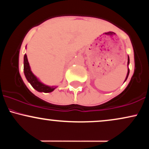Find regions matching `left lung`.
Wrapping results in <instances>:
<instances>
[{
    "mask_svg": "<svg viewBox=\"0 0 149 149\" xmlns=\"http://www.w3.org/2000/svg\"><path fill=\"white\" fill-rule=\"evenodd\" d=\"M129 64H130V58H129V57H127V65H129ZM129 73H130V69H129V68H128V69H127V76H126L125 80H127V77H128V76H129Z\"/></svg>",
    "mask_w": 149,
    "mask_h": 149,
    "instance_id": "8db88e82",
    "label": "left lung"
}]
</instances>
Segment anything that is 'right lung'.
Instances as JSON below:
<instances>
[{
  "mask_svg": "<svg viewBox=\"0 0 149 149\" xmlns=\"http://www.w3.org/2000/svg\"><path fill=\"white\" fill-rule=\"evenodd\" d=\"M24 73L26 78L28 80L29 83L38 92L47 93V92L54 91V89L57 88L56 86H49V85H45L42 82H40V80L33 74L31 70L27 56L26 54L24 57Z\"/></svg>",
  "mask_w": 149,
  "mask_h": 149,
  "instance_id": "right-lung-1",
  "label": "right lung"
}]
</instances>
